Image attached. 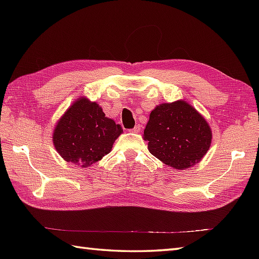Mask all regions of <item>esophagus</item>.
Segmentation results:
<instances>
[{"label": "esophagus", "mask_w": 259, "mask_h": 259, "mask_svg": "<svg viewBox=\"0 0 259 259\" xmlns=\"http://www.w3.org/2000/svg\"><path fill=\"white\" fill-rule=\"evenodd\" d=\"M140 130H141V128H140V125L139 124H137L134 129H131L130 131H133V133H135V134H138V133H140Z\"/></svg>", "instance_id": "esophagus-1"}]
</instances>
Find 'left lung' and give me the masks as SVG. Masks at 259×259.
Here are the masks:
<instances>
[{"mask_svg": "<svg viewBox=\"0 0 259 259\" xmlns=\"http://www.w3.org/2000/svg\"><path fill=\"white\" fill-rule=\"evenodd\" d=\"M151 155L167 166L184 170L199 162L211 144V130L185 101L162 103L152 110L144 131Z\"/></svg>", "mask_w": 259, "mask_h": 259, "instance_id": "8db88e82", "label": "left lung"}]
</instances>
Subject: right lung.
<instances>
[{"label":"right lung","mask_w":259,"mask_h":259,"mask_svg":"<svg viewBox=\"0 0 259 259\" xmlns=\"http://www.w3.org/2000/svg\"><path fill=\"white\" fill-rule=\"evenodd\" d=\"M122 128L103 113L101 107L85 98L71 106L53 133V144L65 161L91 166L111 151Z\"/></svg>","instance_id":"1"}]
</instances>
